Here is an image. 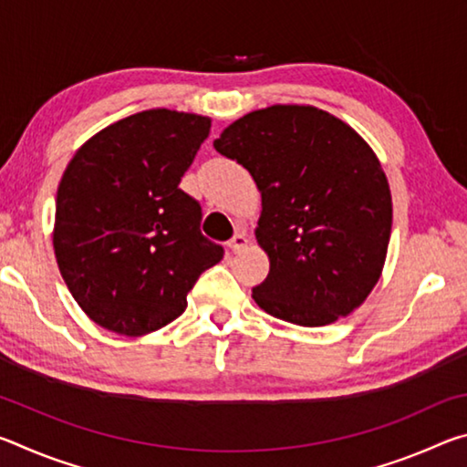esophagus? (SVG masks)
I'll return each instance as SVG.
<instances>
[{
  "label": "esophagus",
  "mask_w": 467,
  "mask_h": 467,
  "mask_svg": "<svg viewBox=\"0 0 467 467\" xmlns=\"http://www.w3.org/2000/svg\"><path fill=\"white\" fill-rule=\"evenodd\" d=\"M247 236H244V233H236L231 241H228V249H231L233 253H239L243 251L244 247H247Z\"/></svg>",
  "instance_id": "esophagus-1"
}]
</instances>
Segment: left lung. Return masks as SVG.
<instances>
[{"instance_id":"8db88e82","label":"left lung","mask_w":467,"mask_h":467,"mask_svg":"<svg viewBox=\"0 0 467 467\" xmlns=\"http://www.w3.org/2000/svg\"><path fill=\"white\" fill-rule=\"evenodd\" d=\"M214 148L262 193L255 236L270 274L253 300L282 321L321 327L365 303L391 236V192L377 154L350 125L311 105L243 115Z\"/></svg>"}]
</instances>
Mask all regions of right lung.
I'll return each mask as SVG.
<instances>
[{
    "label": "right lung",
    "mask_w": 467,
    "mask_h": 467,
    "mask_svg": "<svg viewBox=\"0 0 467 467\" xmlns=\"http://www.w3.org/2000/svg\"><path fill=\"white\" fill-rule=\"evenodd\" d=\"M210 128V117L141 110L94 133L69 161L53 249L97 326L130 337L169 326L202 272L223 259L200 231V203L179 189Z\"/></svg>",
    "instance_id": "add662e5"
}]
</instances>
